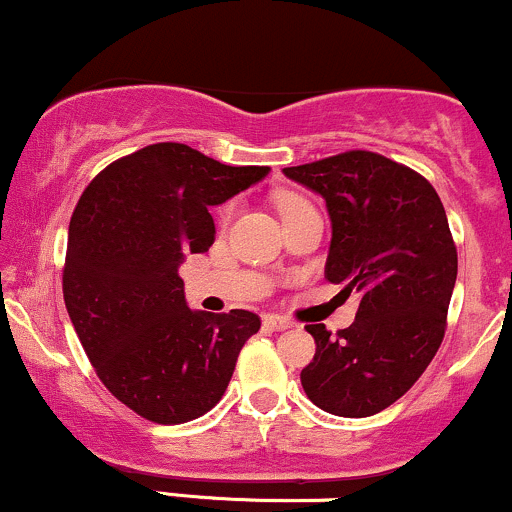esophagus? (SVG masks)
<instances>
[{
  "label": "esophagus",
  "mask_w": 512,
  "mask_h": 512,
  "mask_svg": "<svg viewBox=\"0 0 512 512\" xmlns=\"http://www.w3.org/2000/svg\"><path fill=\"white\" fill-rule=\"evenodd\" d=\"M263 327L271 329V332H285V329L295 327V324L280 315H268V317H263Z\"/></svg>",
  "instance_id": "esophagus-1"
}]
</instances>
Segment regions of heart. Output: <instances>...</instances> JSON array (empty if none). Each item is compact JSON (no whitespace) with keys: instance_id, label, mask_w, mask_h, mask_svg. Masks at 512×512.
<instances>
[{"instance_id":"heart-1","label":"heart","mask_w":512,"mask_h":512,"mask_svg":"<svg viewBox=\"0 0 512 512\" xmlns=\"http://www.w3.org/2000/svg\"><path fill=\"white\" fill-rule=\"evenodd\" d=\"M295 202H300V197H295V195H283L278 200V207L280 210H285V207H290V205H295Z\"/></svg>"}]
</instances>
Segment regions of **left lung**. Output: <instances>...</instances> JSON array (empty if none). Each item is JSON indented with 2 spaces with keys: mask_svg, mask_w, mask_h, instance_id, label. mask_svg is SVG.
<instances>
[{
  "mask_svg": "<svg viewBox=\"0 0 512 512\" xmlns=\"http://www.w3.org/2000/svg\"><path fill=\"white\" fill-rule=\"evenodd\" d=\"M283 173L327 202L324 278L361 293L337 337L307 324L317 351L300 383L324 412L376 415L415 386L444 339L456 283L447 212L420 173L381 153L346 151Z\"/></svg>",
  "mask_w": 512,
  "mask_h": 512,
  "instance_id": "left-lung-1",
  "label": "left lung"
}]
</instances>
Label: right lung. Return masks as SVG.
Listing matches in <instances>:
<instances>
[{"instance_id":"add662e5","label":"right lung","mask_w":512,"mask_h":512,"mask_svg":"<svg viewBox=\"0 0 512 512\" xmlns=\"http://www.w3.org/2000/svg\"><path fill=\"white\" fill-rule=\"evenodd\" d=\"M268 166H224L185 144H153L109 163L68 229L63 298L109 393L158 425L222 400L254 312L190 310L178 266L214 244L210 207L251 188Z\"/></svg>"}]
</instances>
